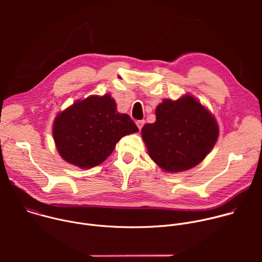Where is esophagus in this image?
I'll list each match as a JSON object with an SVG mask.
<instances>
[{
    "mask_svg": "<svg viewBox=\"0 0 262 262\" xmlns=\"http://www.w3.org/2000/svg\"><path fill=\"white\" fill-rule=\"evenodd\" d=\"M144 123H145V121H144V120H140V121H137V122H136V124H137V126H138V128H139V129H141V128L143 127Z\"/></svg>",
    "mask_w": 262,
    "mask_h": 262,
    "instance_id": "1",
    "label": "esophagus"
}]
</instances>
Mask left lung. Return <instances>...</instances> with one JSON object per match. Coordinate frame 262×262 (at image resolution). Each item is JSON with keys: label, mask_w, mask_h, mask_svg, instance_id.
Returning a JSON list of instances; mask_svg holds the SVG:
<instances>
[{"label": "left lung", "mask_w": 262, "mask_h": 262, "mask_svg": "<svg viewBox=\"0 0 262 262\" xmlns=\"http://www.w3.org/2000/svg\"><path fill=\"white\" fill-rule=\"evenodd\" d=\"M157 120L142 128L154 162L167 172H181L201 163L219 137L214 117L195 97L165 99L156 108Z\"/></svg>", "instance_id": "8db88e82"}]
</instances>
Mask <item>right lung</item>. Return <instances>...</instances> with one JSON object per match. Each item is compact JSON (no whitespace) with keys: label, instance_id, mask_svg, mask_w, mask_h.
Listing matches in <instances>:
<instances>
[{"label":"right lung","instance_id":"obj_1","mask_svg":"<svg viewBox=\"0 0 262 262\" xmlns=\"http://www.w3.org/2000/svg\"><path fill=\"white\" fill-rule=\"evenodd\" d=\"M137 132L130 117L118 113L110 94L76 101L58 114L53 127L62 159L82 169L101 164L122 137Z\"/></svg>","mask_w":262,"mask_h":262}]
</instances>
